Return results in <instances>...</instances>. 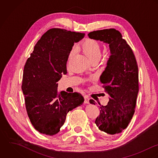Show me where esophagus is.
<instances>
[{
    "instance_id": "1",
    "label": "esophagus",
    "mask_w": 158,
    "mask_h": 158,
    "mask_svg": "<svg viewBox=\"0 0 158 158\" xmlns=\"http://www.w3.org/2000/svg\"><path fill=\"white\" fill-rule=\"evenodd\" d=\"M84 99H85L84 102H85V104H89V100H90L89 97L88 96L85 95V96H84Z\"/></svg>"
}]
</instances>
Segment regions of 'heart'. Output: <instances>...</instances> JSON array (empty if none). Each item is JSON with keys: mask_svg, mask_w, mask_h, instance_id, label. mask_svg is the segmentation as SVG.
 Returning <instances> with one entry per match:
<instances>
[{"mask_svg": "<svg viewBox=\"0 0 158 158\" xmlns=\"http://www.w3.org/2000/svg\"><path fill=\"white\" fill-rule=\"evenodd\" d=\"M80 49L82 52L92 61H98L101 56V46L95 40L92 38L86 39L81 45ZM74 52L71 51L69 54V58H71L73 56ZM109 59V56L106 58V60L107 61Z\"/></svg>", "mask_w": 158, "mask_h": 158, "instance_id": "1", "label": "heart"}]
</instances>
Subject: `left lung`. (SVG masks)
Listing matches in <instances>:
<instances>
[{
  "instance_id": "8db88e82",
  "label": "left lung",
  "mask_w": 158,
  "mask_h": 158,
  "mask_svg": "<svg viewBox=\"0 0 158 158\" xmlns=\"http://www.w3.org/2000/svg\"><path fill=\"white\" fill-rule=\"evenodd\" d=\"M88 35L109 44L111 56L100 77L109 101L106 106L99 103L100 112L95 123L100 131L115 135L126 129L135 112L139 92L138 66L132 50L119 31L104 29ZM90 102L96 103L93 99Z\"/></svg>"
}]
</instances>
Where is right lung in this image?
<instances>
[{"label": "right lung", "instance_id": "right-lung-1", "mask_svg": "<svg viewBox=\"0 0 158 158\" xmlns=\"http://www.w3.org/2000/svg\"><path fill=\"white\" fill-rule=\"evenodd\" d=\"M84 35L51 29L38 41L26 61L21 87L31 122L41 134L53 135L58 133L68 112L84 101L79 93L59 92L57 84L67 73L66 62L74 43Z\"/></svg>", "mask_w": 158, "mask_h": 158}]
</instances>
